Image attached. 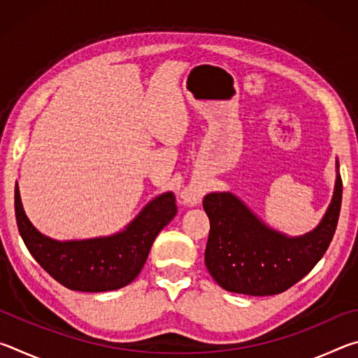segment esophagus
Returning <instances> with one entry per match:
<instances>
[{"label": "esophagus", "instance_id": "1", "mask_svg": "<svg viewBox=\"0 0 358 358\" xmlns=\"http://www.w3.org/2000/svg\"><path fill=\"white\" fill-rule=\"evenodd\" d=\"M181 201H183L185 205H197L199 201H201V194H199L196 189H186L181 192Z\"/></svg>", "mask_w": 358, "mask_h": 358}]
</instances>
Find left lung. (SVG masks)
Here are the masks:
<instances>
[{
    "mask_svg": "<svg viewBox=\"0 0 358 358\" xmlns=\"http://www.w3.org/2000/svg\"><path fill=\"white\" fill-rule=\"evenodd\" d=\"M343 181L336 159L331 202L316 227L300 237L266 226L232 192H210L205 265L222 289L254 296L281 294L314 268L329 248L341 210Z\"/></svg>",
    "mask_w": 358,
    "mask_h": 358,
    "instance_id": "8db88e82",
    "label": "left lung"
}]
</instances>
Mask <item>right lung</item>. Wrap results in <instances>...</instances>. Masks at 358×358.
Instances as JSON below:
<instances>
[{
    "label": "right lung",
    "mask_w": 358,
    "mask_h": 358,
    "mask_svg": "<svg viewBox=\"0 0 358 358\" xmlns=\"http://www.w3.org/2000/svg\"><path fill=\"white\" fill-rule=\"evenodd\" d=\"M14 203L17 226L31 256L53 280L80 292H106L134 281L157 234L177 215L173 192H162L117 234L59 241L41 234L28 220L19 183H15Z\"/></svg>",
    "instance_id": "obj_1"
}]
</instances>
